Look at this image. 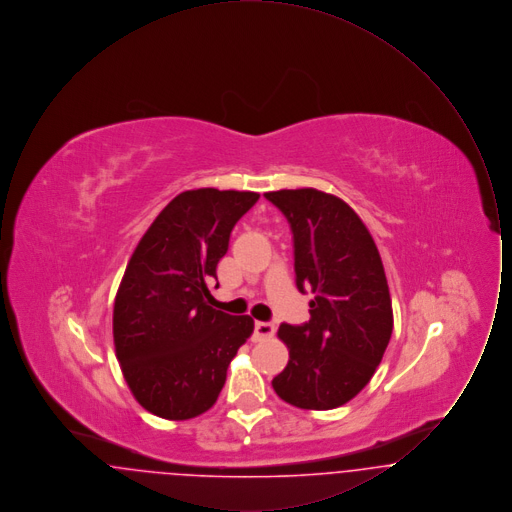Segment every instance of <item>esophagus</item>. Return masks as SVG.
Wrapping results in <instances>:
<instances>
[{"instance_id": "esophagus-1", "label": "esophagus", "mask_w": 512, "mask_h": 512, "mask_svg": "<svg viewBox=\"0 0 512 512\" xmlns=\"http://www.w3.org/2000/svg\"><path fill=\"white\" fill-rule=\"evenodd\" d=\"M276 332L272 322H255V332H253V340L265 341L272 338Z\"/></svg>"}]
</instances>
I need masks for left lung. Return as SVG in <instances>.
Segmentation results:
<instances>
[{"mask_svg": "<svg viewBox=\"0 0 512 512\" xmlns=\"http://www.w3.org/2000/svg\"><path fill=\"white\" fill-rule=\"evenodd\" d=\"M265 197L292 226L297 288L315 293L309 322L278 328L290 361L272 388L297 409L330 411L365 388L390 343L384 265L365 222L338 195L299 188Z\"/></svg>", "mask_w": 512, "mask_h": 512, "instance_id": "1", "label": "left lung"}]
</instances>
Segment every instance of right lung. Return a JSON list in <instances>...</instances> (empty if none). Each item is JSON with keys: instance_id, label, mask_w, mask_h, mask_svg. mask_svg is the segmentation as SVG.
Wrapping results in <instances>:
<instances>
[{"instance_id": "right-lung-1", "label": "right lung", "mask_w": 512, "mask_h": 512, "mask_svg": "<svg viewBox=\"0 0 512 512\" xmlns=\"http://www.w3.org/2000/svg\"><path fill=\"white\" fill-rule=\"evenodd\" d=\"M257 192L199 188L176 195L136 245L113 307V341L134 399L167 420L209 411L253 334L249 315L207 305V280Z\"/></svg>"}]
</instances>
